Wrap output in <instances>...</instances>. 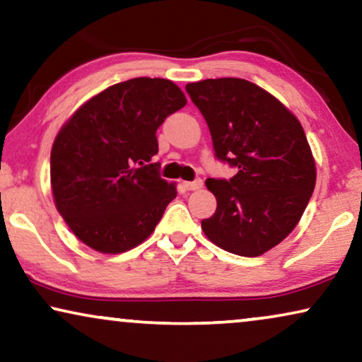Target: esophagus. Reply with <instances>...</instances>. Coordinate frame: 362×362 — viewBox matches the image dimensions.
Segmentation results:
<instances>
[{"label":"esophagus","mask_w":362,"mask_h":362,"mask_svg":"<svg viewBox=\"0 0 362 362\" xmlns=\"http://www.w3.org/2000/svg\"><path fill=\"white\" fill-rule=\"evenodd\" d=\"M202 185H204V180H202V178H195V180L192 182H184V187L187 190H199L202 189Z\"/></svg>","instance_id":"1"}]
</instances>
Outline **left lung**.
Returning <instances> with one entry per match:
<instances>
[{
  "instance_id": "obj_1",
  "label": "left lung",
  "mask_w": 362,
  "mask_h": 362,
  "mask_svg": "<svg viewBox=\"0 0 362 362\" xmlns=\"http://www.w3.org/2000/svg\"><path fill=\"white\" fill-rule=\"evenodd\" d=\"M185 90L206 120L215 158L238 168L209 178L216 210L202 220L210 242L240 257H259L291 233L316 184L300 120L257 84L205 79Z\"/></svg>"
}]
</instances>
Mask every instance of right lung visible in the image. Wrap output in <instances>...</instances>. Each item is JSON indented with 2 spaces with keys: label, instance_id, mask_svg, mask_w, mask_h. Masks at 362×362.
Instances as JSON below:
<instances>
[{
  "label": "right lung",
  "instance_id": "add662e5",
  "mask_svg": "<svg viewBox=\"0 0 362 362\" xmlns=\"http://www.w3.org/2000/svg\"><path fill=\"white\" fill-rule=\"evenodd\" d=\"M187 104L172 81L136 77L88 100L51 151L52 195L72 233L100 253L142 243L177 197L160 178L157 129Z\"/></svg>",
  "mask_w": 362,
  "mask_h": 362
}]
</instances>
